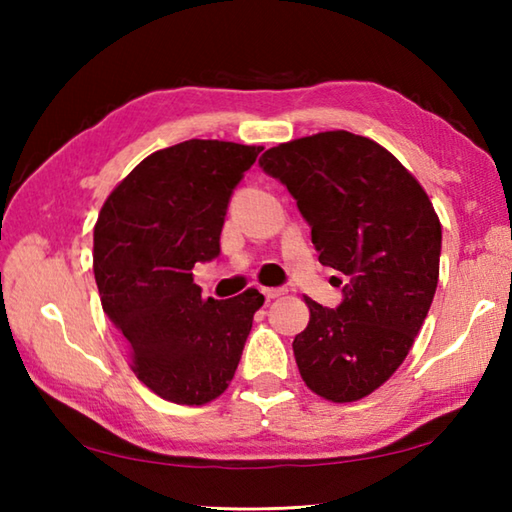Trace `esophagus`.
<instances>
[{"instance_id":"34e87169","label":"esophagus","mask_w":512,"mask_h":512,"mask_svg":"<svg viewBox=\"0 0 512 512\" xmlns=\"http://www.w3.org/2000/svg\"><path fill=\"white\" fill-rule=\"evenodd\" d=\"M262 293L266 296V300H275V298L284 296V293H287V289H284V287H264Z\"/></svg>"}]
</instances>
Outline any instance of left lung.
<instances>
[{
  "instance_id": "1",
  "label": "left lung",
  "mask_w": 512,
  "mask_h": 512,
  "mask_svg": "<svg viewBox=\"0 0 512 512\" xmlns=\"http://www.w3.org/2000/svg\"><path fill=\"white\" fill-rule=\"evenodd\" d=\"M259 167L296 198L318 262L348 277L336 309L305 298L309 325L293 339L300 377L325 400H361L402 366L429 314L438 214L393 153L348 131L273 146Z\"/></svg>"
}]
</instances>
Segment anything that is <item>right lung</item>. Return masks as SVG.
<instances>
[{
  "label": "right lung",
  "instance_id": "obj_1",
  "mask_svg": "<svg viewBox=\"0 0 512 512\" xmlns=\"http://www.w3.org/2000/svg\"><path fill=\"white\" fill-rule=\"evenodd\" d=\"M259 151L219 140L155 151L112 189L94 225L103 311L137 379L169 402L201 406L228 388L264 305L257 289L203 300L192 273L219 257L230 196Z\"/></svg>",
  "mask_w": 512,
  "mask_h": 512
}]
</instances>
